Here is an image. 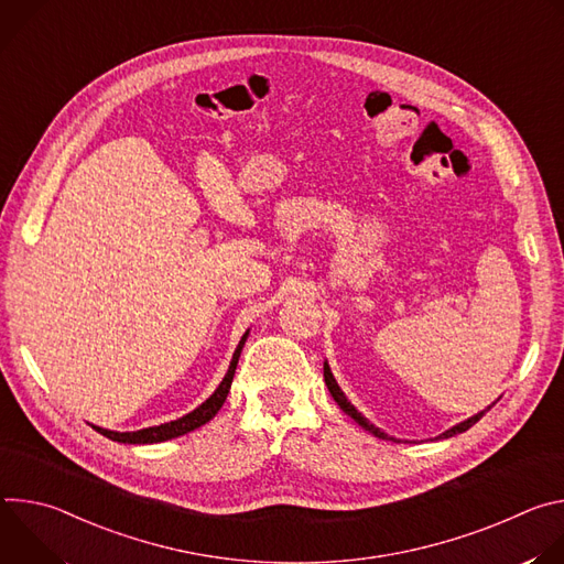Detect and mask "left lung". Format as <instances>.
Instances as JSON below:
<instances>
[{"label":"left lung","mask_w":564,"mask_h":564,"mask_svg":"<svg viewBox=\"0 0 564 564\" xmlns=\"http://www.w3.org/2000/svg\"><path fill=\"white\" fill-rule=\"evenodd\" d=\"M324 379H326V386H328V390H330V394L335 397V401L339 404V409L346 413V415H350L361 429H366V431H370L375 437H379V440H392V437H388L383 431H379L375 424H370L352 404L348 401V397L344 394V390L339 388V383H337V379L333 377V372H330V366H328V361L324 364ZM491 406H496V401ZM491 406L487 409V411H479L477 415H473V417H468L466 422H462V424H457V426H453V429H448L446 433H442L440 435V440H446V437H453V435H457V433H464V431H468L473 424H477L481 417H485L489 411H491Z\"/></svg>","instance_id":"1"}]
</instances>
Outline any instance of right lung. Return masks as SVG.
<instances>
[{"mask_svg":"<svg viewBox=\"0 0 564 564\" xmlns=\"http://www.w3.org/2000/svg\"><path fill=\"white\" fill-rule=\"evenodd\" d=\"M248 335H250V330H248L243 337H240V341H238V346H236V350H234V357H231V361H229L227 375L223 377L220 386L214 390V394H212L209 399L203 401V404H200L196 411H192V413H187V415H183V417H178V420H174V422L160 424V426H149V429L133 431V433L107 431V429H100V426H94V429H96L100 435H105V437H109V440H113V442H122V444H158V442H167V440L187 435L189 431H194V429L207 424V422L220 411V406L225 404L227 392H229V388H231L234 372H236V364H238L240 350H243V346H246V341H248Z\"/></svg>","mask_w":564,"mask_h":564,"instance_id":"obj_1","label":"right lung"}]
</instances>
